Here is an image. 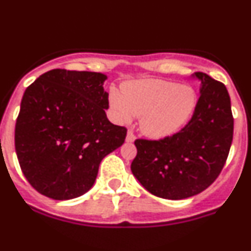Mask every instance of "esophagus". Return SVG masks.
I'll list each match as a JSON object with an SVG mask.
<instances>
[{"label":"esophagus","mask_w":251,"mask_h":251,"mask_svg":"<svg viewBox=\"0 0 251 251\" xmlns=\"http://www.w3.org/2000/svg\"><path fill=\"white\" fill-rule=\"evenodd\" d=\"M136 139V136L133 135L132 131H127V135H126V142H133Z\"/></svg>","instance_id":"esophagus-1"}]
</instances>
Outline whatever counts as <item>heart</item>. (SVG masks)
I'll list each match as a JSON object with an SVG mask.
<instances>
[{
	"mask_svg": "<svg viewBox=\"0 0 251 251\" xmlns=\"http://www.w3.org/2000/svg\"><path fill=\"white\" fill-rule=\"evenodd\" d=\"M198 94L192 86L161 79H141L123 85L121 94H110V106L119 123L140 116L141 131L152 139L178 132L192 118Z\"/></svg>",
	"mask_w": 251,
	"mask_h": 251,
	"instance_id": "1",
	"label": "heart"
}]
</instances>
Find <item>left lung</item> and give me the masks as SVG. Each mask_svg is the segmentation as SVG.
<instances>
[{"label": "left lung", "mask_w": 251, "mask_h": 251, "mask_svg": "<svg viewBox=\"0 0 251 251\" xmlns=\"http://www.w3.org/2000/svg\"><path fill=\"white\" fill-rule=\"evenodd\" d=\"M192 78L201 81V95L189 123L158 141H135L132 175L150 193L165 200H184L208 188L221 173L233 141L226 85L201 72Z\"/></svg>", "instance_id": "8db88e82"}]
</instances>
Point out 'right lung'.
<instances>
[{
	"instance_id": "1",
	"label": "right lung",
	"mask_w": 251,
	"mask_h": 251,
	"mask_svg": "<svg viewBox=\"0 0 251 251\" xmlns=\"http://www.w3.org/2000/svg\"><path fill=\"white\" fill-rule=\"evenodd\" d=\"M102 73L53 69L25 89L15 146L30 186L51 200L83 196L102 158L125 141L126 128L106 118Z\"/></svg>"
}]
</instances>
